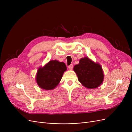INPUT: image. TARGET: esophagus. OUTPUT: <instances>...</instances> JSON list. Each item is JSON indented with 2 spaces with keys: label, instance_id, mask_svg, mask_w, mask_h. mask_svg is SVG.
Listing matches in <instances>:
<instances>
[{
  "label": "esophagus",
  "instance_id": "1",
  "mask_svg": "<svg viewBox=\"0 0 132 132\" xmlns=\"http://www.w3.org/2000/svg\"><path fill=\"white\" fill-rule=\"evenodd\" d=\"M73 64H71L70 66H68V69L70 70H72V69H73Z\"/></svg>",
  "mask_w": 132,
  "mask_h": 132
}]
</instances>
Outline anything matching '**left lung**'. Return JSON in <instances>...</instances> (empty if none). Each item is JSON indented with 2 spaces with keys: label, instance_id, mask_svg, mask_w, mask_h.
<instances>
[{
  "label": "left lung",
  "instance_id": "8db88e82",
  "mask_svg": "<svg viewBox=\"0 0 132 132\" xmlns=\"http://www.w3.org/2000/svg\"><path fill=\"white\" fill-rule=\"evenodd\" d=\"M78 80L85 87L95 89L100 86L104 79L102 66L88 57L80 59L79 63L74 66Z\"/></svg>",
  "mask_w": 132,
  "mask_h": 132
}]
</instances>
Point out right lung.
I'll use <instances>...</instances> for the list:
<instances>
[{
  "label": "right lung",
  "instance_id": "1",
  "mask_svg": "<svg viewBox=\"0 0 132 132\" xmlns=\"http://www.w3.org/2000/svg\"><path fill=\"white\" fill-rule=\"evenodd\" d=\"M67 70L65 64L57 60H50L43 67L38 68L36 81L39 87L44 90L54 89L59 84L64 73Z\"/></svg>",
  "mask_w": 132,
  "mask_h": 132
}]
</instances>
